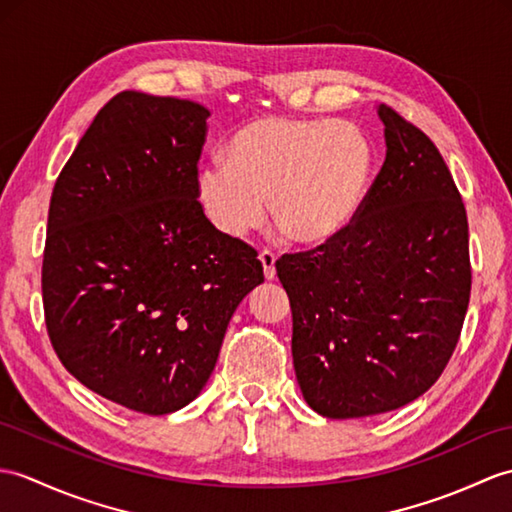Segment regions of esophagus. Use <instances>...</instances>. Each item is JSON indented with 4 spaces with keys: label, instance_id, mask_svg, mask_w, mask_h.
Returning <instances> with one entry per match:
<instances>
[{
    "label": "esophagus",
    "instance_id": "34e87169",
    "mask_svg": "<svg viewBox=\"0 0 512 512\" xmlns=\"http://www.w3.org/2000/svg\"><path fill=\"white\" fill-rule=\"evenodd\" d=\"M259 261H261V266H264V277H266L268 281L275 279V275H277V270H275L277 257L272 255L270 251H261V253H259Z\"/></svg>",
    "mask_w": 512,
    "mask_h": 512
}]
</instances>
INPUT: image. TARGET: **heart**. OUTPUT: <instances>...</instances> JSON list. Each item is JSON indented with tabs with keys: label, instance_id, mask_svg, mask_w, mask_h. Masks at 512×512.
<instances>
[{
	"label": "heart",
	"instance_id": "obj_1",
	"mask_svg": "<svg viewBox=\"0 0 512 512\" xmlns=\"http://www.w3.org/2000/svg\"><path fill=\"white\" fill-rule=\"evenodd\" d=\"M375 154L358 126L268 115L231 137L227 157L196 172V198L227 237L259 229L270 213L290 240L320 246L349 227L371 185Z\"/></svg>",
	"mask_w": 512,
	"mask_h": 512
}]
</instances>
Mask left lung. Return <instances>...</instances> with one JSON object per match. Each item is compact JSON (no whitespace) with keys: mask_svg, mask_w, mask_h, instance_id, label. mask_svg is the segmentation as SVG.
<instances>
[{"mask_svg":"<svg viewBox=\"0 0 512 512\" xmlns=\"http://www.w3.org/2000/svg\"><path fill=\"white\" fill-rule=\"evenodd\" d=\"M377 115L386 159L355 222L277 261L296 382L329 419L419 399L456 349L471 294L467 211L441 152L388 106Z\"/></svg>","mask_w":512,"mask_h":512,"instance_id":"left-lung-1","label":"left lung"}]
</instances>
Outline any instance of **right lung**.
Returning a JSON list of instances; mask_svg holds the SVG:
<instances>
[{
	"label": "right lung",
	"instance_id": "right-lung-1",
	"mask_svg": "<svg viewBox=\"0 0 512 512\" xmlns=\"http://www.w3.org/2000/svg\"><path fill=\"white\" fill-rule=\"evenodd\" d=\"M209 111L122 91L56 178L43 255L52 347L80 384L144 414L192 403L237 305L264 283L253 248L196 200Z\"/></svg>",
	"mask_w": 512,
	"mask_h": 512
}]
</instances>
